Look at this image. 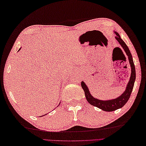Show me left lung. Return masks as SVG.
Here are the masks:
<instances>
[{"label":"left lung","mask_w":146,"mask_h":146,"mask_svg":"<svg viewBox=\"0 0 146 146\" xmlns=\"http://www.w3.org/2000/svg\"><path fill=\"white\" fill-rule=\"evenodd\" d=\"M114 33L116 35V40L118 41L119 44H120L121 48L125 52L126 55L128 56L129 64L131 68V74H130V77L129 79V82L126 86L125 90L123 91V93L121 94L120 96L115 98V99L108 100H99L92 96L91 93L90 92V90L88 89L87 85L84 81L81 82V86L83 90L84 91L85 96L86 100L89 103H90L91 105L96 106L97 108H100L105 111H113L122 108V107L125 105L126 103L130 98V94L132 93V91L134 85L135 80L136 78V74H135V65L133 64L132 56L131 55L130 50L127 46L126 43L121 39L120 35L117 32L114 31Z\"/></svg>","instance_id":"1"}]
</instances>
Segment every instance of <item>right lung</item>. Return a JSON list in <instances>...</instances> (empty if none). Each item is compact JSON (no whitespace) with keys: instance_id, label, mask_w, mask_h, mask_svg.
<instances>
[{"instance_id":"right-lung-1","label":"right lung","mask_w":146,"mask_h":146,"mask_svg":"<svg viewBox=\"0 0 146 146\" xmlns=\"http://www.w3.org/2000/svg\"><path fill=\"white\" fill-rule=\"evenodd\" d=\"M21 48H20L19 49V50H18V51H19V50H21ZM58 106H59V105H58ZM46 114H47V113H46ZM46 114H45V115H46Z\"/></svg>"}]
</instances>
